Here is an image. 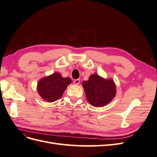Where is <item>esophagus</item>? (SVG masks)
<instances>
[{"mask_svg": "<svg viewBox=\"0 0 157 157\" xmlns=\"http://www.w3.org/2000/svg\"><path fill=\"white\" fill-rule=\"evenodd\" d=\"M73 82H74V84H76V85L79 84V83H80V79H75V80H74Z\"/></svg>", "mask_w": 157, "mask_h": 157, "instance_id": "34e87169", "label": "esophagus"}]
</instances>
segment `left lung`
<instances>
[{
    "label": "left lung",
    "instance_id": "1",
    "mask_svg": "<svg viewBox=\"0 0 157 157\" xmlns=\"http://www.w3.org/2000/svg\"><path fill=\"white\" fill-rule=\"evenodd\" d=\"M86 97L90 105L94 107L106 105L116 95V86L113 79H105L95 73L87 81L82 82Z\"/></svg>",
    "mask_w": 157,
    "mask_h": 157
}]
</instances>
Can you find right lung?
<instances>
[{"mask_svg":"<svg viewBox=\"0 0 157 157\" xmlns=\"http://www.w3.org/2000/svg\"><path fill=\"white\" fill-rule=\"evenodd\" d=\"M71 83L69 77L63 78L59 73H54L41 78L37 84V91L44 100L54 102L60 99Z\"/></svg>","mask_w":157,"mask_h":157,"instance_id":"1","label":"right lung"}]
</instances>
